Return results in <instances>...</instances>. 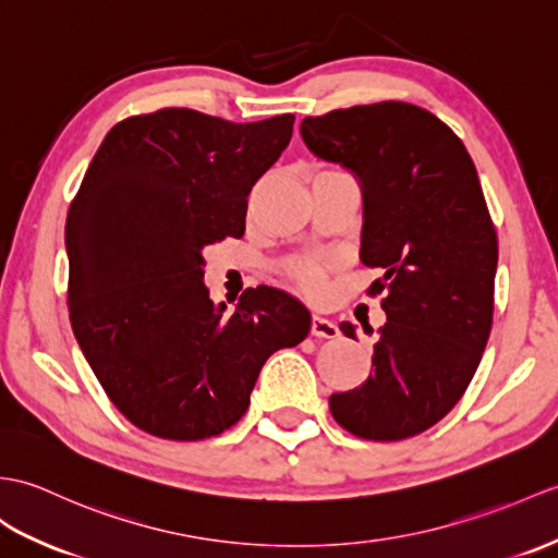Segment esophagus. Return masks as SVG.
Listing matches in <instances>:
<instances>
[{"mask_svg": "<svg viewBox=\"0 0 558 558\" xmlns=\"http://www.w3.org/2000/svg\"><path fill=\"white\" fill-rule=\"evenodd\" d=\"M311 335H314V338L335 340L340 335V328H338V323H332L330 318H323V316L314 314V318H311Z\"/></svg>", "mask_w": 558, "mask_h": 558, "instance_id": "esophagus-1", "label": "esophagus"}]
</instances>
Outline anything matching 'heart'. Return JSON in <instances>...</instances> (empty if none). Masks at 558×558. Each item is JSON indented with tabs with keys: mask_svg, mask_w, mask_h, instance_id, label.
Wrapping results in <instances>:
<instances>
[{
	"mask_svg": "<svg viewBox=\"0 0 558 558\" xmlns=\"http://www.w3.org/2000/svg\"><path fill=\"white\" fill-rule=\"evenodd\" d=\"M294 270V276L300 278V282L304 284V288L308 290V292H316V290H320V276H318V270H314V268H308V266H304V264H300V266H294L292 268Z\"/></svg>",
	"mask_w": 558,
	"mask_h": 558,
	"instance_id": "obj_1",
	"label": "heart"
}]
</instances>
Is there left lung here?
Listing matches in <instances>:
<instances>
[{"label": "left lung", "instance_id": "obj_1", "mask_svg": "<svg viewBox=\"0 0 558 558\" xmlns=\"http://www.w3.org/2000/svg\"><path fill=\"white\" fill-rule=\"evenodd\" d=\"M300 133L359 180V256L385 270L373 373L330 411L356 437L418 435L457 407L492 328L499 247L475 163L447 123L404 101L306 116ZM340 330L356 340L354 323Z\"/></svg>", "mask_w": 558, "mask_h": 558}]
</instances>
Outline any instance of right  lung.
<instances>
[{
  "label": "right lung",
  "mask_w": 558,
  "mask_h": 558,
  "mask_svg": "<svg viewBox=\"0 0 558 558\" xmlns=\"http://www.w3.org/2000/svg\"><path fill=\"white\" fill-rule=\"evenodd\" d=\"M294 116L230 123L161 109L113 125L66 218L69 311L104 392L142 430L204 439L235 425L266 359L300 344L308 308L276 288L228 311L204 247L244 235L247 197Z\"/></svg>",
  "instance_id": "obj_1"
}]
</instances>
